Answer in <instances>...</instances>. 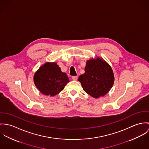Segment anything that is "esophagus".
<instances>
[{"label": "esophagus", "instance_id": "esophagus-1", "mask_svg": "<svg viewBox=\"0 0 149 149\" xmlns=\"http://www.w3.org/2000/svg\"><path fill=\"white\" fill-rule=\"evenodd\" d=\"M72 79L74 80V81H77L78 79V77L77 76H72Z\"/></svg>", "mask_w": 149, "mask_h": 149}]
</instances>
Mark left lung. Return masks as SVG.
<instances>
[{
  "label": "left lung",
  "mask_w": 149,
  "mask_h": 149,
  "mask_svg": "<svg viewBox=\"0 0 149 149\" xmlns=\"http://www.w3.org/2000/svg\"><path fill=\"white\" fill-rule=\"evenodd\" d=\"M83 90L94 98L107 94L114 83L111 66L102 58H91L86 62L84 73L78 78Z\"/></svg>",
  "instance_id": "1"
}]
</instances>
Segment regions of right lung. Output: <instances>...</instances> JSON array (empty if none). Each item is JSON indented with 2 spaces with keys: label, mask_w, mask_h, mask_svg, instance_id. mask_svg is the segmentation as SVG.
<instances>
[{
  "label": "right lung",
  "mask_w": 149,
  "mask_h": 149,
  "mask_svg": "<svg viewBox=\"0 0 149 149\" xmlns=\"http://www.w3.org/2000/svg\"><path fill=\"white\" fill-rule=\"evenodd\" d=\"M33 82L41 93L54 97L62 91L70 81L56 63L47 62L35 72Z\"/></svg>",
  "instance_id": "right-lung-1"
}]
</instances>
